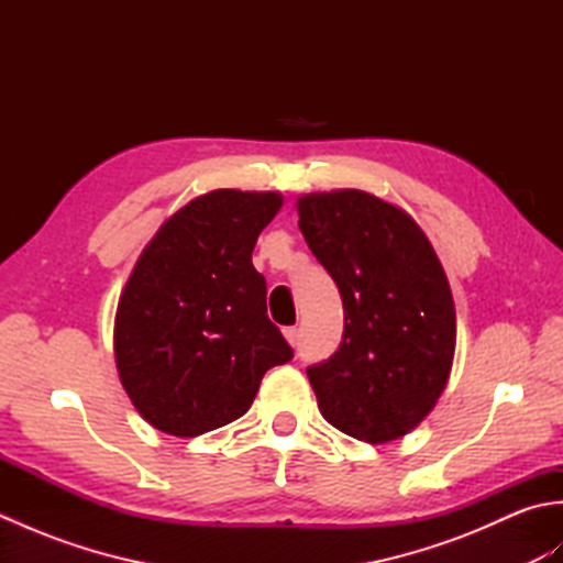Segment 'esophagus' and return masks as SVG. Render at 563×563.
<instances>
[{
	"label": "esophagus",
	"instance_id": "obj_1",
	"mask_svg": "<svg viewBox=\"0 0 563 563\" xmlns=\"http://www.w3.org/2000/svg\"><path fill=\"white\" fill-rule=\"evenodd\" d=\"M283 336L288 339V343L295 349L297 341H300V329H297V327H285V329H283Z\"/></svg>",
	"mask_w": 563,
	"mask_h": 563
}]
</instances>
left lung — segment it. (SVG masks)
Instances as JSON below:
<instances>
[{
    "mask_svg": "<svg viewBox=\"0 0 563 563\" xmlns=\"http://www.w3.org/2000/svg\"><path fill=\"white\" fill-rule=\"evenodd\" d=\"M307 246L339 285L343 341L307 367L321 416L369 445L433 411L457 341L442 263L409 212L357 188L297 198Z\"/></svg>",
    "mask_w": 563,
    "mask_h": 563,
    "instance_id": "1",
    "label": "left lung"
}]
</instances>
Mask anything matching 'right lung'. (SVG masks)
Returning a JSON list of instances; mask_svg holds the SVG:
<instances>
[{"instance_id":"right-lung-1","label":"right lung","mask_w":563,"mask_h":563,"mask_svg":"<svg viewBox=\"0 0 563 563\" xmlns=\"http://www.w3.org/2000/svg\"><path fill=\"white\" fill-rule=\"evenodd\" d=\"M280 208L273 190H210L142 249L118 300L113 351L130 401L162 433L196 438L236 421L266 369L292 357L251 263Z\"/></svg>"}]
</instances>
